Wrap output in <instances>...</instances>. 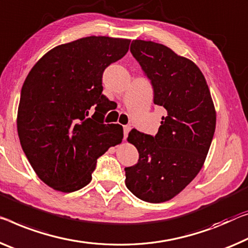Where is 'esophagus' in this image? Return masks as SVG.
<instances>
[{"instance_id": "obj_1", "label": "esophagus", "mask_w": 248, "mask_h": 248, "mask_svg": "<svg viewBox=\"0 0 248 248\" xmlns=\"http://www.w3.org/2000/svg\"><path fill=\"white\" fill-rule=\"evenodd\" d=\"M129 131H131V126H129V125H125L124 126V139H126Z\"/></svg>"}]
</instances>
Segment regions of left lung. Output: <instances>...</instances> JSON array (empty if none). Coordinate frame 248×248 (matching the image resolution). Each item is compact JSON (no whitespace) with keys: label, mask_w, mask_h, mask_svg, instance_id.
<instances>
[{"label":"left lung","mask_w":248,"mask_h":248,"mask_svg":"<svg viewBox=\"0 0 248 248\" xmlns=\"http://www.w3.org/2000/svg\"><path fill=\"white\" fill-rule=\"evenodd\" d=\"M131 53L153 86L154 104L166 109L155 136L133 128L127 140L139 162L125 167V184L148 203L166 202L182 192L203 167L216 126L206 79L195 63L170 47L135 40Z\"/></svg>","instance_id":"obj_1"}]
</instances>
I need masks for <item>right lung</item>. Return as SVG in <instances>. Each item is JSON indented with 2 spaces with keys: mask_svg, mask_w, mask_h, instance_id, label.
<instances>
[{
  "mask_svg": "<svg viewBox=\"0 0 248 248\" xmlns=\"http://www.w3.org/2000/svg\"><path fill=\"white\" fill-rule=\"evenodd\" d=\"M131 41L89 36L48 51L26 76L17 133L30 164L45 184L71 193L92 180L97 158L123 139L104 124L108 98L103 72L126 54Z\"/></svg>",
  "mask_w": 248,
  "mask_h": 248,
  "instance_id": "add662e5",
  "label": "right lung"
}]
</instances>
